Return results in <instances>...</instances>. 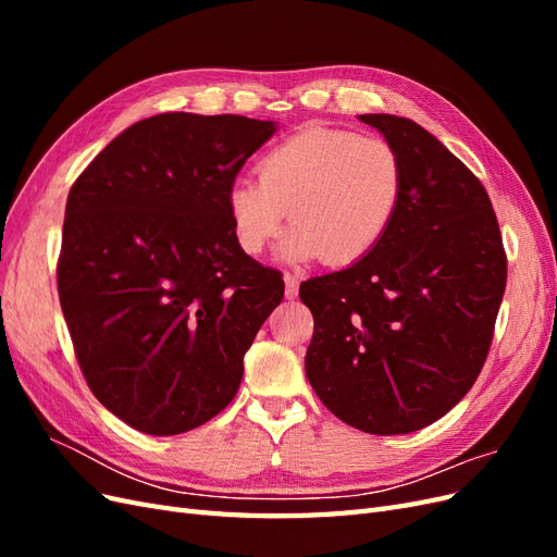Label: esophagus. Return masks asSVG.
<instances>
[{
  "label": "esophagus",
  "mask_w": 557,
  "mask_h": 557,
  "mask_svg": "<svg viewBox=\"0 0 557 557\" xmlns=\"http://www.w3.org/2000/svg\"><path fill=\"white\" fill-rule=\"evenodd\" d=\"M283 281H285V299H295L299 293V281L293 274H285Z\"/></svg>",
  "instance_id": "obj_1"
}]
</instances>
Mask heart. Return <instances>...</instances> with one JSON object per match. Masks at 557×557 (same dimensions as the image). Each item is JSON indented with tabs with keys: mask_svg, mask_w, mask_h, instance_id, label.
Instances as JSON below:
<instances>
[{
	"mask_svg": "<svg viewBox=\"0 0 557 557\" xmlns=\"http://www.w3.org/2000/svg\"><path fill=\"white\" fill-rule=\"evenodd\" d=\"M260 178H237L227 190L234 239L258 256L285 213L295 223L278 244L285 262L320 258L346 267L367 258L391 230L404 166L385 139L311 125L269 148Z\"/></svg>",
	"mask_w": 557,
	"mask_h": 557,
	"instance_id": "1",
	"label": "heart"
}]
</instances>
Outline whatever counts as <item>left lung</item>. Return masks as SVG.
Segmentation results:
<instances>
[{
  "label": "left lung",
  "mask_w": 557,
  "mask_h": 557,
  "mask_svg": "<svg viewBox=\"0 0 557 557\" xmlns=\"http://www.w3.org/2000/svg\"><path fill=\"white\" fill-rule=\"evenodd\" d=\"M404 166L395 221L367 258L299 285L313 313L305 367L320 401L369 434H409L474 385L507 288L481 181L425 127L364 113Z\"/></svg>",
  "instance_id": "obj_1"
}]
</instances>
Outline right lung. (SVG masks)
Wrapping results in <instances>:
<instances>
[{"label": "right lung", "mask_w": 557, "mask_h": 557, "mask_svg": "<svg viewBox=\"0 0 557 557\" xmlns=\"http://www.w3.org/2000/svg\"><path fill=\"white\" fill-rule=\"evenodd\" d=\"M274 121L160 113L99 153L66 197L60 305L90 391L170 436L221 413L283 278L234 239L227 190Z\"/></svg>", "instance_id": "1"}]
</instances>
